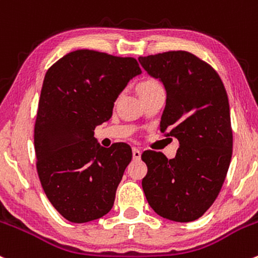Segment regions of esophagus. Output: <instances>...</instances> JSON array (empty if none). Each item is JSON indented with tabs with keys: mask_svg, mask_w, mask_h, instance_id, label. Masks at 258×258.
Instances as JSON below:
<instances>
[{
	"mask_svg": "<svg viewBox=\"0 0 258 258\" xmlns=\"http://www.w3.org/2000/svg\"><path fill=\"white\" fill-rule=\"evenodd\" d=\"M141 151L138 150V148H136V147H134L132 148V156H134V158L135 159H141Z\"/></svg>",
	"mask_w": 258,
	"mask_h": 258,
	"instance_id": "esophagus-1",
	"label": "esophagus"
}]
</instances>
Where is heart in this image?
<instances>
[{
  "mask_svg": "<svg viewBox=\"0 0 258 258\" xmlns=\"http://www.w3.org/2000/svg\"><path fill=\"white\" fill-rule=\"evenodd\" d=\"M157 89H163V88H162V85L159 84V81H157L156 79H146L140 84V86H138V91H140V94L148 93V91L157 90Z\"/></svg>",
  "mask_w": 258,
  "mask_h": 258,
  "instance_id": "1",
  "label": "heart"
}]
</instances>
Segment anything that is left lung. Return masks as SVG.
I'll return each instance as SVG.
<instances>
[{
    "instance_id": "1",
    "label": "left lung",
    "mask_w": 258,
    "mask_h": 258,
    "mask_svg": "<svg viewBox=\"0 0 258 258\" xmlns=\"http://www.w3.org/2000/svg\"><path fill=\"white\" fill-rule=\"evenodd\" d=\"M138 61L163 84L167 100L159 127L179 141L172 159L161 152H143L146 199L162 218L194 221L215 202L231 161L226 90L218 73L189 51L140 56Z\"/></svg>"
}]
</instances>
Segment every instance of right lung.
I'll return each instance as SVG.
<instances>
[{"label": "right lung", "instance_id": "1", "mask_svg": "<svg viewBox=\"0 0 258 258\" xmlns=\"http://www.w3.org/2000/svg\"><path fill=\"white\" fill-rule=\"evenodd\" d=\"M141 73L135 58L88 49L68 53L48 69L34 126L37 170L67 220H96L113 207L132 151L126 143L102 147L94 130L110 120L113 102Z\"/></svg>", "mask_w": 258, "mask_h": 258}]
</instances>
